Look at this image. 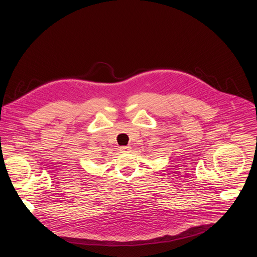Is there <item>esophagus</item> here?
<instances>
[{"mask_svg":"<svg viewBox=\"0 0 257 257\" xmlns=\"http://www.w3.org/2000/svg\"><path fill=\"white\" fill-rule=\"evenodd\" d=\"M119 150L121 151V153H128L131 150L130 146H122L119 148Z\"/></svg>","mask_w":257,"mask_h":257,"instance_id":"esophagus-1","label":"esophagus"}]
</instances>
